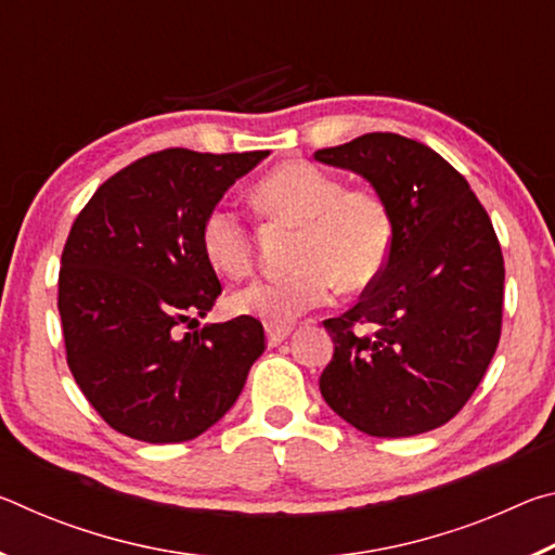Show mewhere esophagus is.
<instances>
[{
	"instance_id": "34e87169",
	"label": "esophagus",
	"mask_w": 555,
	"mask_h": 555,
	"mask_svg": "<svg viewBox=\"0 0 555 555\" xmlns=\"http://www.w3.org/2000/svg\"><path fill=\"white\" fill-rule=\"evenodd\" d=\"M294 327L286 323H267V340L269 345H281L291 335Z\"/></svg>"
}]
</instances>
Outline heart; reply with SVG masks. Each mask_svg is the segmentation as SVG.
Wrapping results in <instances>:
<instances>
[{"label":"heart","instance_id":"1","mask_svg":"<svg viewBox=\"0 0 555 555\" xmlns=\"http://www.w3.org/2000/svg\"><path fill=\"white\" fill-rule=\"evenodd\" d=\"M269 220L298 224L296 269L259 276L230 294V311L267 323H288L345 291L370 286L387 264L391 247L389 212L370 191H345L340 178L313 164L291 162L271 171L251 193ZM201 244L224 276H240L251 259V230L230 205H212L201 224Z\"/></svg>","mask_w":555,"mask_h":555}]
</instances>
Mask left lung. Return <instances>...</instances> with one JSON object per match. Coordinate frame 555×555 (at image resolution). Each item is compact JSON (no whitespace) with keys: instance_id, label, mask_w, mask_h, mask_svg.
Returning <instances> with one entry per match:
<instances>
[{"instance_id":"left-lung-1","label":"left lung","mask_w":555,"mask_h":555,"mask_svg":"<svg viewBox=\"0 0 555 555\" xmlns=\"http://www.w3.org/2000/svg\"><path fill=\"white\" fill-rule=\"evenodd\" d=\"M313 158L362 176L391 222L379 276L354 308L323 321L335 343L323 399L367 436L443 426L500 343L504 259L490 215L443 156L406 137L374 131Z\"/></svg>"}]
</instances>
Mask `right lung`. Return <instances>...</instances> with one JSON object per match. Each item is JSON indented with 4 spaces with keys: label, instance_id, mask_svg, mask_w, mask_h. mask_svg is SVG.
I'll use <instances>...</instances> for the list:
<instances>
[{
    "label": "right lung",
    "instance_id": "right-lung-1",
    "mask_svg": "<svg viewBox=\"0 0 555 555\" xmlns=\"http://www.w3.org/2000/svg\"><path fill=\"white\" fill-rule=\"evenodd\" d=\"M269 152L166 149L102 183L61 257L59 313L68 367L102 418L144 443L205 434L242 393L264 352L251 315L178 335L222 291L201 224Z\"/></svg>",
    "mask_w": 555,
    "mask_h": 555
}]
</instances>
